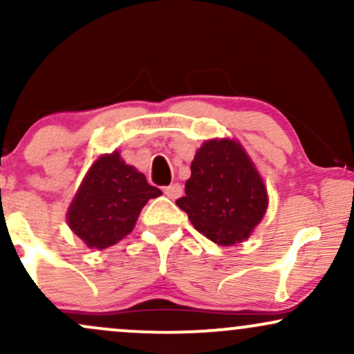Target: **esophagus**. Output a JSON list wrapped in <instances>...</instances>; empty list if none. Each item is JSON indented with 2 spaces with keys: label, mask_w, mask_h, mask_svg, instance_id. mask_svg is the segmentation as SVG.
Here are the masks:
<instances>
[{
  "label": "esophagus",
  "mask_w": 354,
  "mask_h": 354,
  "mask_svg": "<svg viewBox=\"0 0 354 354\" xmlns=\"http://www.w3.org/2000/svg\"><path fill=\"white\" fill-rule=\"evenodd\" d=\"M165 194L169 198V200H176V198H180L183 194V188L180 183H173V185L166 186Z\"/></svg>",
  "instance_id": "esophagus-1"
}]
</instances>
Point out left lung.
Wrapping results in <instances>:
<instances>
[{
    "label": "left lung",
    "instance_id": "1",
    "mask_svg": "<svg viewBox=\"0 0 354 354\" xmlns=\"http://www.w3.org/2000/svg\"><path fill=\"white\" fill-rule=\"evenodd\" d=\"M185 196L176 205L193 226L221 246L245 241L268 208V193L243 146L209 140L196 151Z\"/></svg>",
    "mask_w": 354,
    "mask_h": 354
}]
</instances>
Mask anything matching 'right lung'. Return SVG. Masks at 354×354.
<instances>
[{
	"label": "right lung",
	"instance_id": "add662e5",
	"mask_svg": "<svg viewBox=\"0 0 354 354\" xmlns=\"http://www.w3.org/2000/svg\"><path fill=\"white\" fill-rule=\"evenodd\" d=\"M161 189L126 165L120 153L103 154L93 163L68 208V225L89 248L104 250L135 228L143 206Z\"/></svg>",
	"mask_w": 354,
	"mask_h": 354
}]
</instances>
